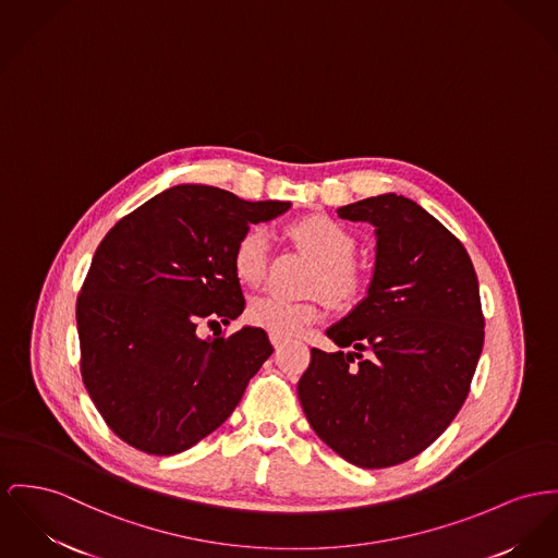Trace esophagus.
Returning <instances> with one entry per match:
<instances>
[{"label": "esophagus", "instance_id": "obj_1", "mask_svg": "<svg viewBox=\"0 0 558 558\" xmlns=\"http://www.w3.org/2000/svg\"><path fill=\"white\" fill-rule=\"evenodd\" d=\"M270 342H272V347L279 351L281 349V344H283V340L281 338H277V336L270 335Z\"/></svg>", "mask_w": 558, "mask_h": 558}]
</instances>
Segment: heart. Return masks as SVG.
I'll return each mask as SVG.
<instances>
[{
  "mask_svg": "<svg viewBox=\"0 0 558 558\" xmlns=\"http://www.w3.org/2000/svg\"><path fill=\"white\" fill-rule=\"evenodd\" d=\"M288 234L304 254L319 262L313 277L315 292H322L338 304H347L357 298L362 281L351 264L355 254V236L344 223L324 214H313L290 223ZM268 258L270 234L262 226H252L234 243V275L245 286H258L266 275ZM245 317L268 335L294 338L304 326L319 322L322 308L317 302H292L272 294H262L250 302Z\"/></svg>",
  "mask_w": 558,
  "mask_h": 558,
  "instance_id": "1",
  "label": "heart"
}]
</instances>
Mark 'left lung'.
Here are the masks:
<instances>
[{"label":"left lung","instance_id":"obj_1","mask_svg":"<svg viewBox=\"0 0 558 558\" xmlns=\"http://www.w3.org/2000/svg\"><path fill=\"white\" fill-rule=\"evenodd\" d=\"M374 226L368 294L311 351L298 398L315 434L357 468L398 465L463 407L484 342L478 277L461 241L393 192L336 209Z\"/></svg>","mask_w":558,"mask_h":558}]
</instances>
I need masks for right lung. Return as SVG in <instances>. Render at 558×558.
Returning <instances> with one entry per match:
<instances>
[{
	"instance_id": "add662e5",
	"label": "right lung",
	"mask_w": 558,
	"mask_h": 558,
	"mask_svg": "<svg viewBox=\"0 0 558 558\" xmlns=\"http://www.w3.org/2000/svg\"><path fill=\"white\" fill-rule=\"evenodd\" d=\"M292 207L201 184L169 187L122 218L97 247L75 319L82 378L113 434L178 454L216 432L270 357L262 328L201 338L245 308L232 250L254 223Z\"/></svg>"
}]
</instances>
